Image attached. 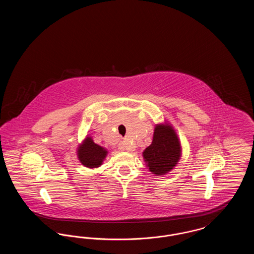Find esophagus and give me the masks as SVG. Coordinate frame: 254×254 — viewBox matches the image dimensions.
Instances as JSON below:
<instances>
[{
  "label": "esophagus",
  "instance_id": "1",
  "mask_svg": "<svg viewBox=\"0 0 254 254\" xmlns=\"http://www.w3.org/2000/svg\"><path fill=\"white\" fill-rule=\"evenodd\" d=\"M118 147H119V149H121V150H125V149H127V150H132V146L130 145H128L126 141H123L121 142L119 145H118Z\"/></svg>",
  "mask_w": 254,
  "mask_h": 254
}]
</instances>
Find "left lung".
<instances>
[{
	"mask_svg": "<svg viewBox=\"0 0 254 254\" xmlns=\"http://www.w3.org/2000/svg\"><path fill=\"white\" fill-rule=\"evenodd\" d=\"M150 172L165 175L173 169L181 157V145L175 130L169 124L157 125L153 140L143 152Z\"/></svg>",
	"mask_w": 254,
	"mask_h": 254,
	"instance_id": "left-lung-1",
	"label": "left lung"
}]
</instances>
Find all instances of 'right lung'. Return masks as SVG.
Returning <instances> with one entry per match:
<instances>
[{
    "label": "right lung",
    "instance_id": "add662e5",
    "mask_svg": "<svg viewBox=\"0 0 254 254\" xmlns=\"http://www.w3.org/2000/svg\"><path fill=\"white\" fill-rule=\"evenodd\" d=\"M108 154L107 149L97 145L91 137H86L82 145H79L77 155L80 162L89 169L98 168L103 164V161Z\"/></svg>",
    "mask_w": 254,
    "mask_h": 254
}]
</instances>
